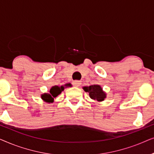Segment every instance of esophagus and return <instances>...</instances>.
Masks as SVG:
<instances>
[{
  "label": "esophagus",
  "mask_w": 154,
  "mask_h": 154,
  "mask_svg": "<svg viewBox=\"0 0 154 154\" xmlns=\"http://www.w3.org/2000/svg\"><path fill=\"white\" fill-rule=\"evenodd\" d=\"M73 85L75 86V87H79L80 85H81V81H74L73 82Z\"/></svg>",
  "instance_id": "obj_1"
}]
</instances>
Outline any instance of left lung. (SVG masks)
I'll return each mask as SVG.
<instances>
[{
	"instance_id": "obj_1",
	"label": "left lung",
	"mask_w": 154,
	"mask_h": 154,
	"mask_svg": "<svg viewBox=\"0 0 154 154\" xmlns=\"http://www.w3.org/2000/svg\"><path fill=\"white\" fill-rule=\"evenodd\" d=\"M83 88L86 92L89 93L90 98L97 102H102L106 97V93L103 91L102 88L99 85H92L87 87L85 86Z\"/></svg>"
}]
</instances>
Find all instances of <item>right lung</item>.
Here are the masks:
<instances>
[{
  "label": "right lung",
  "mask_w": 154,
  "mask_h": 154,
  "mask_svg": "<svg viewBox=\"0 0 154 154\" xmlns=\"http://www.w3.org/2000/svg\"><path fill=\"white\" fill-rule=\"evenodd\" d=\"M71 83H66L64 85L62 86H58V85H54L50 88V91L48 93H44L41 94V99L43 101H45V102L48 103H52L53 102L54 99L57 97L59 94L62 93V92L64 90V88L71 87Z\"/></svg>",
  "instance_id": "right-lung-1"
}]
</instances>
